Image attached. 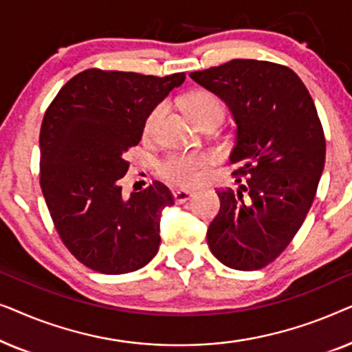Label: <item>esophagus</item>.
Returning <instances> with one entry per match:
<instances>
[{
  "mask_svg": "<svg viewBox=\"0 0 352 352\" xmlns=\"http://www.w3.org/2000/svg\"><path fill=\"white\" fill-rule=\"evenodd\" d=\"M173 197H175V201L176 204H184L192 197V192L190 190H176L173 192Z\"/></svg>",
  "mask_w": 352,
  "mask_h": 352,
  "instance_id": "esophagus-1",
  "label": "esophagus"
}]
</instances>
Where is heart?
<instances>
[{
  "label": "heart",
  "instance_id": "heart-1",
  "mask_svg": "<svg viewBox=\"0 0 352 352\" xmlns=\"http://www.w3.org/2000/svg\"><path fill=\"white\" fill-rule=\"evenodd\" d=\"M182 107L189 117L199 124L205 120H221L224 105L218 96L210 91H194L182 98ZM165 112V104H158L151 110L144 122V134L152 136L157 131L158 123ZM208 166V157L204 153H187V155H170L160 163L158 173L170 184L176 187H192L204 179Z\"/></svg>",
  "mask_w": 352,
  "mask_h": 352
}]
</instances>
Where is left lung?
<instances>
[{
	"label": "left lung",
	"mask_w": 352,
	"mask_h": 352,
	"mask_svg": "<svg viewBox=\"0 0 352 352\" xmlns=\"http://www.w3.org/2000/svg\"><path fill=\"white\" fill-rule=\"evenodd\" d=\"M190 78L223 99L237 123L229 162L240 186L216 190L208 247L224 266L256 271L290 245L314 201L325 165L314 100L295 72L266 60L234 59Z\"/></svg>",
	"instance_id": "8db88e82"
}]
</instances>
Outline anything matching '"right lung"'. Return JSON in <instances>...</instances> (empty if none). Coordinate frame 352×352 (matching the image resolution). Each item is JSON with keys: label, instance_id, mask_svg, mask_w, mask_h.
Wrapping results in <instances>:
<instances>
[{"label": "right lung", "instance_id": "obj_1", "mask_svg": "<svg viewBox=\"0 0 352 352\" xmlns=\"http://www.w3.org/2000/svg\"><path fill=\"white\" fill-rule=\"evenodd\" d=\"M168 76L88 69L67 81L40 131V186L57 234L86 267L126 274L160 247V214L173 205L162 182L122 195L120 179L151 110L184 83Z\"/></svg>", "mask_w": 352, "mask_h": 352}]
</instances>
